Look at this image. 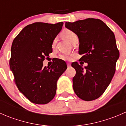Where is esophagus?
<instances>
[{
  "mask_svg": "<svg viewBox=\"0 0 126 126\" xmlns=\"http://www.w3.org/2000/svg\"><path fill=\"white\" fill-rule=\"evenodd\" d=\"M67 65H68V67L71 66V63H67Z\"/></svg>",
  "mask_w": 126,
  "mask_h": 126,
  "instance_id": "obj_1",
  "label": "esophagus"
}]
</instances>
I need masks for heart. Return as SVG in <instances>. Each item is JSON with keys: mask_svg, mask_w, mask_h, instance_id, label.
Wrapping results in <instances>:
<instances>
[{"mask_svg": "<svg viewBox=\"0 0 126 126\" xmlns=\"http://www.w3.org/2000/svg\"><path fill=\"white\" fill-rule=\"evenodd\" d=\"M62 36L64 38V39H66L67 41H68L69 42H70L72 41V39L75 38L76 36H77L76 34L74 32H72V30H64V31L62 32ZM56 42V39H54L52 43V45L54 46ZM59 58L60 59L63 60H69V59L71 58L70 55H68V54H60L59 55Z\"/></svg>", "mask_w": 126, "mask_h": 126, "instance_id": "1", "label": "heart"}]
</instances>
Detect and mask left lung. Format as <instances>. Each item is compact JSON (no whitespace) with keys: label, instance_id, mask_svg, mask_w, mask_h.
Returning a JSON list of instances; mask_svg holds the SVG:
<instances>
[{"label":"left lung","instance_id":"1","mask_svg":"<svg viewBox=\"0 0 126 126\" xmlns=\"http://www.w3.org/2000/svg\"><path fill=\"white\" fill-rule=\"evenodd\" d=\"M65 27L77 35L80 60L88 63L83 68L77 62L71 66L76 69L72 79L75 93L81 99L93 101L102 94L111 82L119 57L113 32L103 21L88 18L66 22Z\"/></svg>","mask_w":126,"mask_h":126}]
</instances>
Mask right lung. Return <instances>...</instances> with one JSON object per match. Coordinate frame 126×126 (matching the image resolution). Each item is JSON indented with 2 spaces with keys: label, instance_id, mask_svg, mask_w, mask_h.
<instances>
[{
  "label": "right lung",
  "instance_id": "obj_1",
  "mask_svg": "<svg viewBox=\"0 0 126 126\" xmlns=\"http://www.w3.org/2000/svg\"><path fill=\"white\" fill-rule=\"evenodd\" d=\"M63 25L35 22L25 27L13 41L10 69L18 90L34 104H46L54 99L57 80L67 69L66 62L58 58L49 68L43 64L52 52L53 41Z\"/></svg>",
  "mask_w": 126,
  "mask_h": 126
}]
</instances>
